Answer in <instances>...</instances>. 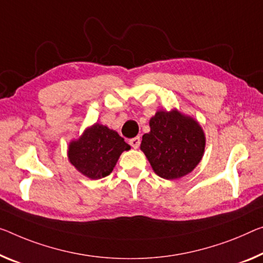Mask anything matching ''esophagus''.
I'll return each mask as SVG.
<instances>
[{"label":"esophagus","instance_id":"34e87169","mask_svg":"<svg viewBox=\"0 0 263 263\" xmlns=\"http://www.w3.org/2000/svg\"><path fill=\"white\" fill-rule=\"evenodd\" d=\"M140 143H141V139H140V136H136V137H133V139H130L129 140V144L132 145L133 148H139V145H140Z\"/></svg>","mask_w":263,"mask_h":263}]
</instances>
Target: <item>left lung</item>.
Listing matches in <instances>:
<instances>
[{
  "mask_svg": "<svg viewBox=\"0 0 263 263\" xmlns=\"http://www.w3.org/2000/svg\"><path fill=\"white\" fill-rule=\"evenodd\" d=\"M149 126L151 132L142 136L141 151L157 175L165 180L180 179L199 164L205 140L196 121L176 110H160Z\"/></svg>",
  "mask_w": 263,
  "mask_h": 263,
  "instance_id": "obj_1",
  "label": "left lung"
}]
</instances>
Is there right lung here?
<instances>
[{"mask_svg":"<svg viewBox=\"0 0 263 263\" xmlns=\"http://www.w3.org/2000/svg\"><path fill=\"white\" fill-rule=\"evenodd\" d=\"M130 145L118 133L102 124L95 123L87 129L79 141L69 145V161L72 165L90 179L108 176L118 162L121 153Z\"/></svg>","mask_w":263,"mask_h":263,"instance_id":"add662e5","label":"right lung"}]
</instances>
